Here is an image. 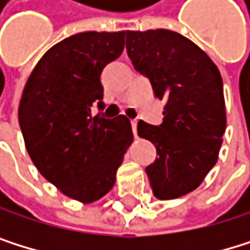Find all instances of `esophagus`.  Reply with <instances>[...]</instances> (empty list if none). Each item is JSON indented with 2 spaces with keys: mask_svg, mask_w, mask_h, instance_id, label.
<instances>
[{
  "mask_svg": "<svg viewBox=\"0 0 250 250\" xmlns=\"http://www.w3.org/2000/svg\"><path fill=\"white\" fill-rule=\"evenodd\" d=\"M131 126H132V132H134V135L137 134V121L134 119V121H131Z\"/></svg>",
  "mask_w": 250,
  "mask_h": 250,
  "instance_id": "1",
  "label": "esophagus"
}]
</instances>
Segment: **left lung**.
Masks as SVG:
<instances>
[{
  "label": "left lung",
  "instance_id": "left-lung-1",
  "mask_svg": "<svg viewBox=\"0 0 250 250\" xmlns=\"http://www.w3.org/2000/svg\"><path fill=\"white\" fill-rule=\"evenodd\" d=\"M126 53L166 101L161 125H137L156 147L146 167L153 195L179 198L198 188L218 161L227 126L221 73L195 43L168 29L126 31Z\"/></svg>",
  "mask_w": 250,
  "mask_h": 250
}]
</instances>
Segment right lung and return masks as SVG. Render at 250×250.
Listing matches in <instances>:
<instances>
[{
	"mask_svg": "<svg viewBox=\"0 0 250 250\" xmlns=\"http://www.w3.org/2000/svg\"><path fill=\"white\" fill-rule=\"evenodd\" d=\"M125 31L80 32L50 47L32 70L19 104L26 150L43 177L80 203L104 197L132 142L125 116L105 119L100 76L121 56Z\"/></svg>",
	"mask_w": 250,
	"mask_h": 250,
	"instance_id": "right-lung-1",
	"label": "right lung"
}]
</instances>
